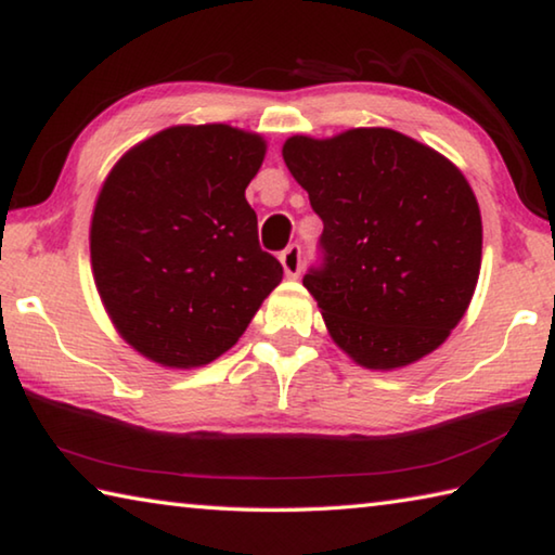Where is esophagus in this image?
Listing matches in <instances>:
<instances>
[{
	"label": "esophagus",
	"instance_id": "34e87169",
	"mask_svg": "<svg viewBox=\"0 0 555 555\" xmlns=\"http://www.w3.org/2000/svg\"><path fill=\"white\" fill-rule=\"evenodd\" d=\"M281 264H284L286 276L296 279L304 269V251H300V244H288V247L281 251Z\"/></svg>",
	"mask_w": 555,
	"mask_h": 555
}]
</instances>
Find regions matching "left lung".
I'll use <instances>...</instances> for the list:
<instances>
[{"label": "left lung", "instance_id": "1", "mask_svg": "<svg viewBox=\"0 0 555 555\" xmlns=\"http://www.w3.org/2000/svg\"><path fill=\"white\" fill-rule=\"evenodd\" d=\"M284 162L323 220L304 286L333 340L370 370L436 350L480 276L482 220L465 176L393 129L291 137Z\"/></svg>", "mask_w": 555, "mask_h": 555}]
</instances>
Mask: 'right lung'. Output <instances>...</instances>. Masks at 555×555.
<instances>
[{"mask_svg":"<svg viewBox=\"0 0 555 555\" xmlns=\"http://www.w3.org/2000/svg\"><path fill=\"white\" fill-rule=\"evenodd\" d=\"M257 134L171 127L112 168L92 215L95 284L121 337L166 367H198L237 343L284 269L259 247L244 188Z\"/></svg>","mask_w":555,"mask_h":555,"instance_id":"right-lung-1","label":"right lung"}]
</instances>
